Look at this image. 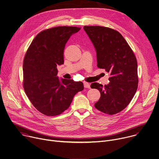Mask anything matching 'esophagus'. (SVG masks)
Listing matches in <instances>:
<instances>
[{
	"mask_svg": "<svg viewBox=\"0 0 159 159\" xmlns=\"http://www.w3.org/2000/svg\"><path fill=\"white\" fill-rule=\"evenodd\" d=\"M84 85L85 88H88V89L90 88V84L89 83H87V82H84Z\"/></svg>",
	"mask_w": 159,
	"mask_h": 159,
	"instance_id": "34e87169",
	"label": "esophagus"
}]
</instances>
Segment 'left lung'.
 Segmentation results:
<instances>
[{
	"label": "left lung",
	"mask_w": 159,
	"mask_h": 159,
	"mask_svg": "<svg viewBox=\"0 0 159 159\" xmlns=\"http://www.w3.org/2000/svg\"><path fill=\"white\" fill-rule=\"evenodd\" d=\"M97 53V67L110 74V82L103 86L92 83V89L100 92L95 107L109 115L124 110L138 87L137 62L134 52L117 30L102 26H84Z\"/></svg>",
	"instance_id": "8db88e82"
}]
</instances>
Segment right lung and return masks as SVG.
Segmentation results:
<instances>
[{"instance_id": "right-lung-1", "label": "right lung", "mask_w": 159, "mask_h": 159, "mask_svg": "<svg viewBox=\"0 0 159 159\" xmlns=\"http://www.w3.org/2000/svg\"><path fill=\"white\" fill-rule=\"evenodd\" d=\"M77 27L59 26L38 34L32 40L23 62L25 92L35 108L48 116L67 110L74 95L83 90L82 82L57 77V66L64 64V50Z\"/></svg>"}]
</instances>
